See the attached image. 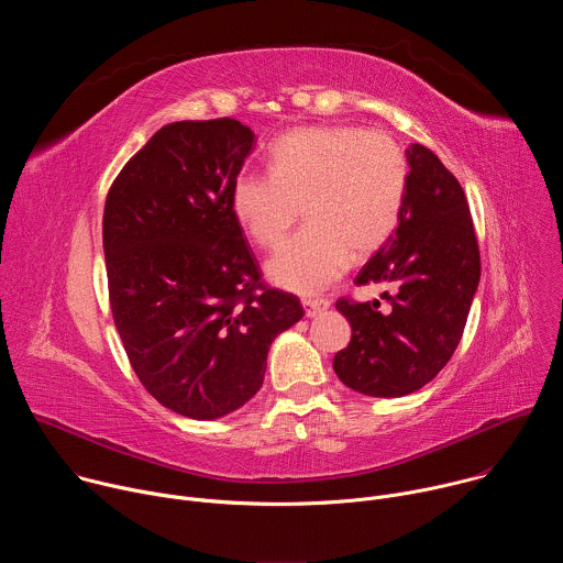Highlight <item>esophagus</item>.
<instances>
[{"mask_svg":"<svg viewBox=\"0 0 563 563\" xmlns=\"http://www.w3.org/2000/svg\"><path fill=\"white\" fill-rule=\"evenodd\" d=\"M302 307L307 318H313L318 313H323L325 309H330V300L328 298H302Z\"/></svg>","mask_w":563,"mask_h":563,"instance_id":"1","label":"esophagus"}]
</instances>
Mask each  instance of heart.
Masks as SVG:
<instances>
[{
	"label": "heart",
	"instance_id": "1",
	"mask_svg": "<svg viewBox=\"0 0 563 563\" xmlns=\"http://www.w3.org/2000/svg\"><path fill=\"white\" fill-rule=\"evenodd\" d=\"M267 159L269 172H243L233 180L231 211L256 245L274 250L302 207L307 227L267 263L278 287L325 289L350 254H372L394 231L408 159L389 133L352 124L298 126L272 144Z\"/></svg>",
	"mask_w": 563,
	"mask_h": 563
}]
</instances>
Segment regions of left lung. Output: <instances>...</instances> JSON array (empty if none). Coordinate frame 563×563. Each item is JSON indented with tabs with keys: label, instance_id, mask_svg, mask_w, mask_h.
<instances>
[{
	"label": "left lung",
	"instance_id": "1",
	"mask_svg": "<svg viewBox=\"0 0 563 563\" xmlns=\"http://www.w3.org/2000/svg\"><path fill=\"white\" fill-rule=\"evenodd\" d=\"M408 189L398 224L358 272L356 285L389 283V311L380 302L339 300L352 341L334 356L336 376L365 396L396 398L421 389L452 358L481 261L465 194L441 159L410 144Z\"/></svg>",
	"mask_w": 563,
	"mask_h": 563
}]
</instances>
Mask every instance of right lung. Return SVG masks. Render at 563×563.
<instances>
[{"mask_svg":"<svg viewBox=\"0 0 563 563\" xmlns=\"http://www.w3.org/2000/svg\"><path fill=\"white\" fill-rule=\"evenodd\" d=\"M254 137L231 118L167 124L104 205L109 298L126 356L157 404L196 421L243 408L274 339L305 313L294 294L261 283L231 211Z\"/></svg>","mask_w":563,"mask_h":563,"instance_id":"1","label":"right lung"}]
</instances>
